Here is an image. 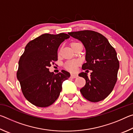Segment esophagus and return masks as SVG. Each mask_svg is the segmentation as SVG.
<instances>
[{
	"label": "esophagus",
	"instance_id": "obj_1",
	"mask_svg": "<svg viewBox=\"0 0 133 133\" xmlns=\"http://www.w3.org/2000/svg\"><path fill=\"white\" fill-rule=\"evenodd\" d=\"M78 77V75L77 74H71V77L73 78H77Z\"/></svg>",
	"mask_w": 133,
	"mask_h": 133
}]
</instances>
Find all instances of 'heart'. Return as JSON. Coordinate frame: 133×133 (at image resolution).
Returning a JSON list of instances; mask_svg holds the SVG:
<instances>
[{
    "instance_id": "1",
    "label": "heart",
    "mask_w": 133,
    "mask_h": 133,
    "mask_svg": "<svg viewBox=\"0 0 133 133\" xmlns=\"http://www.w3.org/2000/svg\"><path fill=\"white\" fill-rule=\"evenodd\" d=\"M79 44H82L80 43L79 42H73L71 43L70 45L71 48L73 49H75L76 48V47ZM79 65H80L79 60H70V61L67 62L66 63L64 64V66L65 67V69H66L69 71H75L76 70V69H77V66H79Z\"/></svg>"
}]
</instances>
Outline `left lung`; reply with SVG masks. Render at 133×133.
I'll list each match as a JSON object with an SVG mask.
<instances>
[{"instance_id":"1","label":"left lung","mask_w":133,"mask_h":133,"mask_svg":"<svg viewBox=\"0 0 133 133\" xmlns=\"http://www.w3.org/2000/svg\"><path fill=\"white\" fill-rule=\"evenodd\" d=\"M68 33L84 46L86 63L83 64V70H92L90 77L84 72L78 75L85 80L81 93L91 102L104 100L111 93L117 80L119 61L115 49L106 37L96 31L86 30Z\"/></svg>"}]
</instances>
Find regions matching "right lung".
Returning a JSON list of instances; mask_svg holds the SVG:
<instances>
[{
  "instance_id": "1",
  "label": "right lung",
  "mask_w": 133,
  "mask_h": 133,
  "mask_svg": "<svg viewBox=\"0 0 133 133\" xmlns=\"http://www.w3.org/2000/svg\"><path fill=\"white\" fill-rule=\"evenodd\" d=\"M70 37L66 33L40 35L29 42L19 61L17 78L27 100L39 107H46L57 100L62 83L70 76L68 71L55 74L49 67L57 60L60 44Z\"/></svg>"
}]
</instances>
